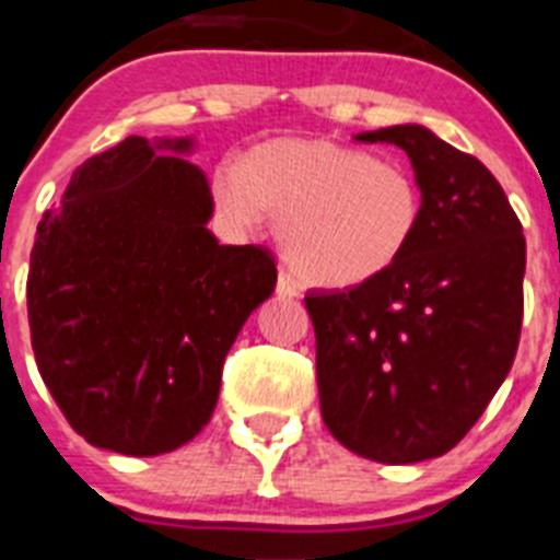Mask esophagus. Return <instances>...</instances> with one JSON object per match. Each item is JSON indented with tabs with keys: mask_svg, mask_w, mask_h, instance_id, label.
I'll return each mask as SVG.
<instances>
[{
	"mask_svg": "<svg viewBox=\"0 0 560 560\" xmlns=\"http://www.w3.org/2000/svg\"><path fill=\"white\" fill-rule=\"evenodd\" d=\"M277 294L289 296V300L291 296H300V285H296V280L289 271H280V275H277Z\"/></svg>",
	"mask_w": 560,
	"mask_h": 560,
	"instance_id": "34e87169",
	"label": "esophagus"
}]
</instances>
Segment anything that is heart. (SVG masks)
Here are the masks:
<instances>
[{
    "instance_id": "heart-1",
    "label": "heart",
    "mask_w": 560,
    "mask_h": 560,
    "mask_svg": "<svg viewBox=\"0 0 560 560\" xmlns=\"http://www.w3.org/2000/svg\"><path fill=\"white\" fill-rule=\"evenodd\" d=\"M212 201L235 230L277 215L291 269L323 289L373 283L404 260L423 192L404 165L325 137H275L212 173Z\"/></svg>"
}]
</instances>
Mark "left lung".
<instances>
[{"instance_id":"left-lung-1","label":"left lung","mask_w":560,"mask_h":560,"mask_svg":"<svg viewBox=\"0 0 560 560\" xmlns=\"http://www.w3.org/2000/svg\"><path fill=\"white\" fill-rule=\"evenodd\" d=\"M407 151L423 192L412 249L348 291H308L325 427L359 457L452 452L516 359L524 235L493 173L423 126L355 133Z\"/></svg>"}]
</instances>
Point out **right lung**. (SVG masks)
Here are the masks:
<instances>
[{"instance_id": "right-lung-1", "label": "right lung", "mask_w": 560, "mask_h": 560, "mask_svg": "<svg viewBox=\"0 0 560 560\" xmlns=\"http://www.w3.org/2000/svg\"><path fill=\"white\" fill-rule=\"evenodd\" d=\"M190 151L187 137H128L86 160L30 252L38 373L69 427L128 457L210 423L232 341L277 283L266 246L207 230L212 192Z\"/></svg>"}]
</instances>
